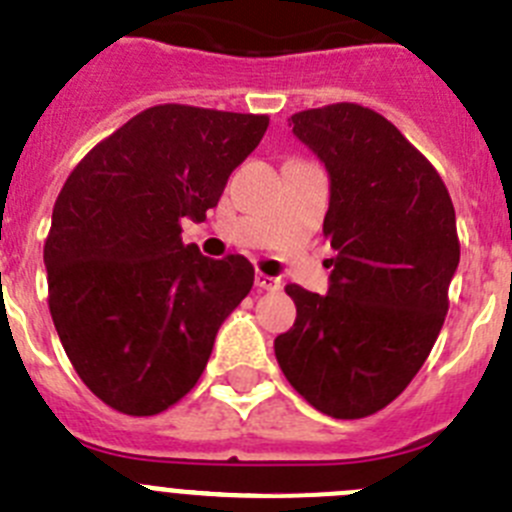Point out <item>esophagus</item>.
Listing matches in <instances>:
<instances>
[{
  "mask_svg": "<svg viewBox=\"0 0 512 512\" xmlns=\"http://www.w3.org/2000/svg\"><path fill=\"white\" fill-rule=\"evenodd\" d=\"M256 287L264 289V292H276V289L281 287V281L276 279V276H269V274H261V271H256Z\"/></svg>",
  "mask_w": 512,
  "mask_h": 512,
  "instance_id": "1",
  "label": "esophagus"
}]
</instances>
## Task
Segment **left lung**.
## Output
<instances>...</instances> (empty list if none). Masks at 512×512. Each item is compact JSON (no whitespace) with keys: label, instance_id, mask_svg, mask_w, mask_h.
<instances>
[{"label":"left lung","instance_id":"obj_1","mask_svg":"<svg viewBox=\"0 0 512 512\" xmlns=\"http://www.w3.org/2000/svg\"><path fill=\"white\" fill-rule=\"evenodd\" d=\"M330 175L322 233L330 289L289 284L294 327L274 340L299 396L335 419L381 411L429 358L459 264L454 205L439 172L381 114L332 103L292 116Z\"/></svg>","mask_w":512,"mask_h":512}]
</instances>
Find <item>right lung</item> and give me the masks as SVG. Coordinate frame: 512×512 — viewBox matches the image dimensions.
Returning <instances> with one entry per match:
<instances>
[{
  "instance_id": "obj_1",
  "label": "right lung",
  "mask_w": 512,
  "mask_h": 512,
  "mask_svg": "<svg viewBox=\"0 0 512 512\" xmlns=\"http://www.w3.org/2000/svg\"><path fill=\"white\" fill-rule=\"evenodd\" d=\"M269 116L164 103L91 149L53 208L45 269L65 355L106 406L170 409L198 383L225 317L253 287L243 256L185 246Z\"/></svg>"
}]
</instances>
